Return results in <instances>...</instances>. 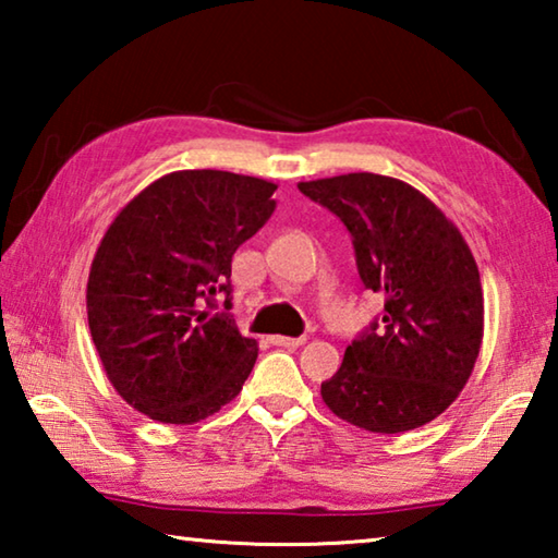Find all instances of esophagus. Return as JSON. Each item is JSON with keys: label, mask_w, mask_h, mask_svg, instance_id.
<instances>
[{"label": "esophagus", "mask_w": 558, "mask_h": 558, "mask_svg": "<svg viewBox=\"0 0 558 558\" xmlns=\"http://www.w3.org/2000/svg\"><path fill=\"white\" fill-rule=\"evenodd\" d=\"M270 342L276 344V347L295 349V347H302V344H305V337H282V335H276V337H270Z\"/></svg>", "instance_id": "obj_1"}]
</instances>
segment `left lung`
Wrapping results in <instances>:
<instances>
[{
    "instance_id": "8db88e82",
    "label": "left lung",
    "mask_w": 558,
    "mask_h": 558,
    "mask_svg": "<svg viewBox=\"0 0 558 558\" xmlns=\"http://www.w3.org/2000/svg\"><path fill=\"white\" fill-rule=\"evenodd\" d=\"M298 189L342 219L359 278L384 298L381 323L347 347L323 401L369 433L426 426L465 389L483 344L485 298L470 245L401 179L352 172Z\"/></svg>"
}]
</instances>
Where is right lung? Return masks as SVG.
<instances>
[{"label":"right lung","instance_id":"right-lung-1","mask_svg":"<svg viewBox=\"0 0 558 558\" xmlns=\"http://www.w3.org/2000/svg\"><path fill=\"white\" fill-rule=\"evenodd\" d=\"M278 184L221 169L155 179L122 206L90 263L86 307L108 379L147 418L192 426L243 389L258 342L204 305L270 219Z\"/></svg>","mask_w":558,"mask_h":558}]
</instances>
